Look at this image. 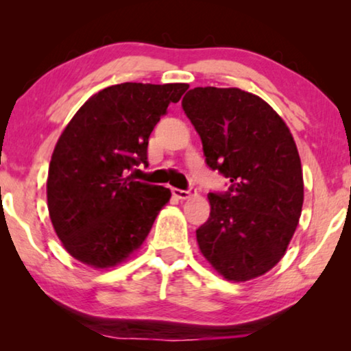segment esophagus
Instances as JSON below:
<instances>
[{
  "label": "esophagus",
  "instance_id": "esophagus-1",
  "mask_svg": "<svg viewBox=\"0 0 351 351\" xmlns=\"http://www.w3.org/2000/svg\"><path fill=\"white\" fill-rule=\"evenodd\" d=\"M196 190L195 189H189V190H180V189H172V195L179 199H186L190 198L191 195H195Z\"/></svg>",
  "mask_w": 351,
  "mask_h": 351
}]
</instances>
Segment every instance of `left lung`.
<instances>
[{"label":"left lung","instance_id":"obj_1","mask_svg":"<svg viewBox=\"0 0 351 351\" xmlns=\"http://www.w3.org/2000/svg\"><path fill=\"white\" fill-rule=\"evenodd\" d=\"M182 107L203 142L206 165L230 180L209 193L210 215L196 230L203 256L223 278L247 281L285 256L304 204L292 134L257 95L238 88H195Z\"/></svg>","mask_w":351,"mask_h":351}]
</instances>
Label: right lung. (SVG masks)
I'll return each instance as SVG.
<instances>
[{
	"mask_svg": "<svg viewBox=\"0 0 351 351\" xmlns=\"http://www.w3.org/2000/svg\"><path fill=\"white\" fill-rule=\"evenodd\" d=\"M189 84L121 83L81 107L52 153L47 209L71 257L94 268L126 261L142 246L171 190L132 180L147 165L148 137Z\"/></svg>",
	"mask_w": 351,
	"mask_h": 351,
	"instance_id": "right-lung-1",
	"label": "right lung"
}]
</instances>
